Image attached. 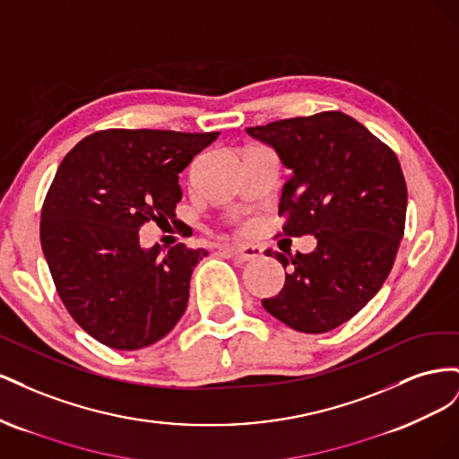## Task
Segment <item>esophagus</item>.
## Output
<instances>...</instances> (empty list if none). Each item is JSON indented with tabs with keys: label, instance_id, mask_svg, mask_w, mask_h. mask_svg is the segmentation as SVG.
<instances>
[{
	"label": "esophagus",
	"instance_id": "obj_1",
	"mask_svg": "<svg viewBox=\"0 0 459 459\" xmlns=\"http://www.w3.org/2000/svg\"><path fill=\"white\" fill-rule=\"evenodd\" d=\"M224 251L230 253L235 260H241V262H253L262 256V248L256 245H245V247L224 245Z\"/></svg>",
	"mask_w": 459,
	"mask_h": 459
}]
</instances>
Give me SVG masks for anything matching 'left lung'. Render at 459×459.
<instances>
[{
    "mask_svg": "<svg viewBox=\"0 0 459 459\" xmlns=\"http://www.w3.org/2000/svg\"><path fill=\"white\" fill-rule=\"evenodd\" d=\"M290 176L281 191L289 238L314 235L312 253L287 258L293 272L262 307L300 333L349 322L377 295L404 235L408 189L394 152L352 117L327 110L247 128Z\"/></svg>",
    "mask_w": 459,
    "mask_h": 459,
    "instance_id": "1",
    "label": "left lung"
}]
</instances>
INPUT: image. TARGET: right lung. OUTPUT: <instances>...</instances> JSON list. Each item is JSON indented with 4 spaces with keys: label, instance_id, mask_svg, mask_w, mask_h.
Segmentation results:
<instances>
[{
    "label": "right lung",
    "instance_id": "add662e5",
    "mask_svg": "<svg viewBox=\"0 0 459 459\" xmlns=\"http://www.w3.org/2000/svg\"><path fill=\"white\" fill-rule=\"evenodd\" d=\"M216 137L105 130L63 159L41 208V251L65 308L95 341L145 349L184 316L193 268L208 253L143 248L140 228L176 216L178 174Z\"/></svg>",
    "mask_w": 459,
    "mask_h": 459
}]
</instances>
